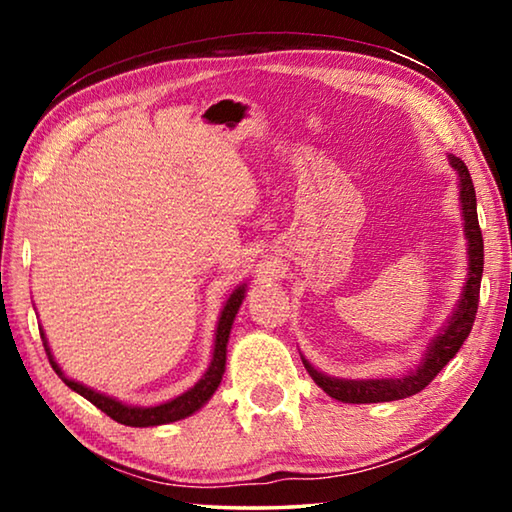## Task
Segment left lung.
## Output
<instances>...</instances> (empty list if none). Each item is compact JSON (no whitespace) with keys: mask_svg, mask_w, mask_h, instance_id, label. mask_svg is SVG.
<instances>
[{"mask_svg":"<svg viewBox=\"0 0 512 512\" xmlns=\"http://www.w3.org/2000/svg\"><path fill=\"white\" fill-rule=\"evenodd\" d=\"M449 164L458 176V201H461V216H463V232L467 239V275L461 296H458L456 307L447 323L438 329L436 336L429 341L418 366L402 377H381V379H343L329 377L325 372L311 366L300 354L311 379L323 388V391L334 397V400L345 404H375V402H393L404 400L420 393L429 381L443 370L449 361L456 357L461 350L470 329L474 325L476 309H479V289L483 275V237L479 228V216H476V194L474 185L467 171L465 162L456 155H447Z\"/></svg>","mask_w":512,"mask_h":512,"instance_id":"obj_1","label":"left lung"}]
</instances>
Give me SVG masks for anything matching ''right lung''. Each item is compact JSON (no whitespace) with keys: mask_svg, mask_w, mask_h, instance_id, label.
Segmentation results:
<instances>
[{"mask_svg":"<svg viewBox=\"0 0 512 512\" xmlns=\"http://www.w3.org/2000/svg\"><path fill=\"white\" fill-rule=\"evenodd\" d=\"M246 289H248L246 284H239V287L230 293V298L225 300L221 316H219V323H216V332H214L212 359H210V366H207V370L203 372V377L198 379L196 384L189 388V391H185L183 395L173 397V400H169V402L155 404V406L124 404L106 393H99L90 386H83L81 381L69 379L63 372V368L56 363L54 354H51L47 336L42 329H40V336H42V343H45L51 368L56 370V375L63 379L74 393L83 395L85 400L92 402L97 409L110 415V418L117 420L119 424H126V427H158V424H169V422L189 418V415H194L198 409H203V406L210 402V397L216 393V388H219L223 372H225V352H228V339L232 332V323H235L241 302H244V298H246Z\"/></svg>","mask_w":512,"mask_h":512,"instance_id":"right-lung-1","label":"right lung"}]
</instances>
